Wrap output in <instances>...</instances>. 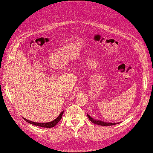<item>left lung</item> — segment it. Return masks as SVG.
<instances>
[{
    "instance_id": "8db88e82",
    "label": "left lung",
    "mask_w": 153,
    "mask_h": 153,
    "mask_svg": "<svg viewBox=\"0 0 153 153\" xmlns=\"http://www.w3.org/2000/svg\"><path fill=\"white\" fill-rule=\"evenodd\" d=\"M87 115L88 118L89 119L90 121L91 122H92L93 123L98 124V125H100V126H112V125H115V124H117L119 123H107V122H104V121H101L100 120H98L92 118L91 115H89L88 114H87Z\"/></svg>"
}]
</instances>
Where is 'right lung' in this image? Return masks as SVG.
Masks as SVG:
<instances>
[{"label":"right lung","mask_w":153,"mask_h":153,"mask_svg":"<svg viewBox=\"0 0 153 153\" xmlns=\"http://www.w3.org/2000/svg\"><path fill=\"white\" fill-rule=\"evenodd\" d=\"M63 112H64V111H62V112L59 115V116L56 119H54L53 121H50V122H48V123H36V122L29 121V120H27V119H26L24 117H23V118H24V119L25 120V121H27V123H30L31 124L35 125V126H40V127H43V128H50L54 127L55 125H56L59 122V121L61 119V118L62 117Z\"/></svg>","instance_id":"obj_1"}]
</instances>
